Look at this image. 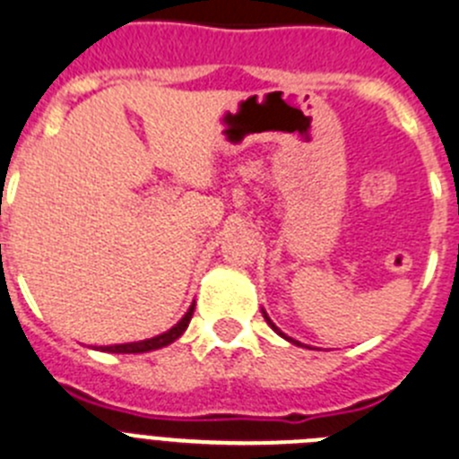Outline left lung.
Instances as JSON below:
<instances>
[{
	"label": "left lung",
	"mask_w": 459,
	"mask_h": 459,
	"mask_svg": "<svg viewBox=\"0 0 459 459\" xmlns=\"http://www.w3.org/2000/svg\"><path fill=\"white\" fill-rule=\"evenodd\" d=\"M263 317H265V320H267V325H270V327H272V329H274V332H276V333H279V336H283V338H286V341H290V342H295V345H299V342H297V341H292V338H290V336H286V333L281 332V329H279V327H276L274 322H272V320H270V316H267V313H265V311H263Z\"/></svg>",
	"instance_id": "1"
}]
</instances>
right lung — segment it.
Listing matches in <instances>:
<instances>
[{
    "instance_id": "add662e5",
    "label": "right lung",
    "mask_w": 459,
    "mask_h": 459,
    "mask_svg": "<svg viewBox=\"0 0 459 459\" xmlns=\"http://www.w3.org/2000/svg\"><path fill=\"white\" fill-rule=\"evenodd\" d=\"M194 316V304L189 307V311L185 313L183 320L176 325V327H171L169 332L160 333V336L155 338H146V341H139V342H123V345H107V348H102V352H117V354H139V352H151V350H160V348H167V345H171L176 338L183 336V332L187 329L189 320H192Z\"/></svg>"
}]
</instances>
